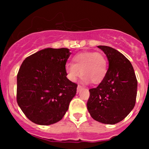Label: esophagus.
Masks as SVG:
<instances>
[{"instance_id":"esophagus-1","label":"esophagus","mask_w":149,"mask_h":149,"mask_svg":"<svg viewBox=\"0 0 149 149\" xmlns=\"http://www.w3.org/2000/svg\"><path fill=\"white\" fill-rule=\"evenodd\" d=\"M82 89H83V86H81L80 85H78V87H77V92H80Z\"/></svg>"}]
</instances>
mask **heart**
<instances>
[{
  "label": "heart",
  "mask_w": 149,
  "mask_h": 149,
  "mask_svg": "<svg viewBox=\"0 0 149 149\" xmlns=\"http://www.w3.org/2000/svg\"><path fill=\"white\" fill-rule=\"evenodd\" d=\"M72 63L65 66L66 76L71 81H76L82 75L85 83L90 81L92 84H99L105 78L109 69L107 58L101 52L77 53L72 57Z\"/></svg>",
  "instance_id": "heart-1"
}]
</instances>
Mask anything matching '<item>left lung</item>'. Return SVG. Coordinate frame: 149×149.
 <instances>
[{
  "instance_id": "1",
  "label": "left lung",
  "mask_w": 149,
  "mask_h": 149,
  "mask_svg": "<svg viewBox=\"0 0 149 149\" xmlns=\"http://www.w3.org/2000/svg\"><path fill=\"white\" fill-rule=\"evenodd\" d=\"M98 47L107 55L109 67L103 81L89 90L87 107L94 120L113 125L123 120L134 108L137 80L132 65L122 53L108 46Z\"/></svg>"
}]
</instances>
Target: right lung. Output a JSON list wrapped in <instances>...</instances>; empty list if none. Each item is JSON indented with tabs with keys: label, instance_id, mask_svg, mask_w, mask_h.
Instances as JSON below:
<instances>
[{
	"label": "right lung",
	"instance_id": "obj_1",
	"mask_svg": "<svg viewBox=\"0 0 149 149\" xmlns=\"http://www.w3.org/2000/svg\"><path fill=\"white\" fill-rule=\"evenodd\" d=\"M68 48H46L29 56L17 73V102L34 123L49 125L62 119L76 95V83L66 78Z\"/></svg>",
	"mask_w": 149,
	"mask_h": 149
}]
</instances>
